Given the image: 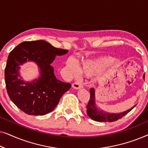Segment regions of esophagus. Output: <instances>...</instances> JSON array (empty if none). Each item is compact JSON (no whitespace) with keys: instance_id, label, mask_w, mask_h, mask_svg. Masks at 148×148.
Listing matches in <instances>:
<instances>
[{"instance_id":"obj_1","label":"esophagus","mask_w":148,"mask_h":148,"mask_svg":"<svg viewBox=\"0 0 148 148\" xmlns=\"http://www.w3.org/2000/svg\"><path fill=\"white\" fill-rule=\"evenodd\" d=\"M72 87L74 89H75V90H79V89L83 88V86L81 84H79V83L75 82L72 84Z\"/></svg>"}]
</instances>
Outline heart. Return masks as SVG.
Instances as JSON below:
<instances>
[{"instance_id":"obj_1","label":"heart","mask_w":148,"mask_h":148,"mask_svg":"<svg viewBox=\"0 0 148 148\" xmlns=\"http://www.w3.org/2000/svg\"><path fill=\"white\" fill-rule=\"evenodd\" d=\"M101 61L100 60H96V61H92V60H86L83 61L80 64V69L75 62L74 60L69 59L66 62V67L73 75L75 76H78L81 72L86 76H90L94 71V69L98 65Z\"/></svg>"}]
</instances>
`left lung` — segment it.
<instances>
[{
  "mask_svg": "<svg viewBox=\"0 0 148 148\" xmlns=\"http://www.w3.org/2000/svg\"><path fill=\"white\" fill-rule=\"evenodd\" d=\"M143 79H145V74L143 75ZM129 109L126 111L120 113H110L102 110V109L97 107L96 103V97H95V90L94 88L90 89V99L87 106V114L92 120L98 121V122H114L122 118L127 113L130 112L134 107Z\"/></svg>",
  "mask_w": 148,
  "mask_h": 148,
  "instance_id": "obj_1",
  "label": "left lung"
}]
</instances>
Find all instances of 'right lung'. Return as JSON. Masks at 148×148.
Here are the masks:
<instances>
[{"instance_id": "1", "label": "right lung", "mask_w": 148, "mask_h": 148, "mask_svg": "<svg viewBox=\"0 0 148 148\" xmlns=\"http://www.w3.org/2000/svg\"><path fill=\"white\" fill-rule=\"evenodd\" d=\"M68 51L44 40H36L21 42L10 52L5 71L6 88L10 99L20 110L29 115L42 116L57 106L71 85L56 79L51 63L56 55ZM27 61L36 62L40 68V77L32 82H25L19 75L20 66Z\"/></svg>"}]
</instances>
